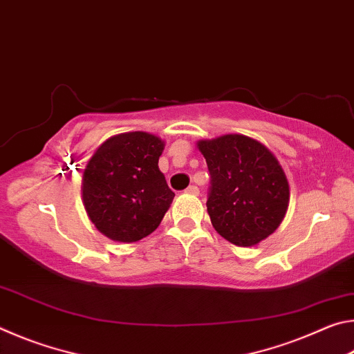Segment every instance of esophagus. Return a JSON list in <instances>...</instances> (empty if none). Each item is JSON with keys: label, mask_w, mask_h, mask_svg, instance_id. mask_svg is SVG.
<instances>
[{"label": "esophagus", "mask_w": 354, "mask_h": 354, "mask_svg": "<svg viewBox=\"0 0 354 354\" xmlns=\"http://www.w3.org/2000/svg\"><path fill=\"white\" fill-rule=\"evenodd\" d=\"M185 194H189V195H198L200 190H198V187H196V185H189V187L185 189Z\"/></svg>", "instance_id": "34e87169"}]
</instances>
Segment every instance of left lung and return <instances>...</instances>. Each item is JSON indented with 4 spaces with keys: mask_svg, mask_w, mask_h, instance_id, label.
Instances as JSON below:
<instances>
[{
    "mask_svg": "<svg viewBox=\"0 0 354 354\" xmlns=\"http://www.w3.org/2000/svg\"><path fill=\"white\" fill-rule=\"evenodd\" d=\"M211 187L207 214L221 237L253 247L274 232L289 206V183L273 153L242 134L200 140Z\"/></svg>",
    "mask_w": 354,
    "mask_h": 354,
    "instance_id": "obj_1",
    "label": "left lung"
}]
</instances>
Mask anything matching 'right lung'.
Wrapping results in <instances>:
<instances>
[{"instance_id":"add662e5","label":"right lung","mask_w":354,"mask_h":354,"mask_svg":"<svg viewBox=\"0 0 354 354\" xmlns=\"http://www.w3.org/2000/svg\"><path fill=\"white\" fill-rule=\"evenodd\" d=\"M164 140L134 131L107 139L82 175V203L95 227L115 242H137L159 226L175 194L159 170Z\"/></svg>"}]
</instances>
